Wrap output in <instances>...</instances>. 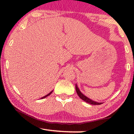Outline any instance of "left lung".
<instances>
[{"label":"left lung","instance_id":"left-lung-1","mask_svg":"<svg viewBox=\"0 0 134 134\" xmlns=\"http://www.w3.org/2000/svg\"><path fill=\"white\" fill-rule=\"evenodd\" d=\"M76 90L77 94V95L79 96V98H81V99H82L83 101H85V102L87 103L91 104H93V105H99V104H102V103H98V102H96V101H95L92 100V99H91L90 98H87V97L85 95L83 94L81 92V91L79 90V87H78L77 85L76 84Z\"/></svg>","mask_w":134,"mask_h":134}]
</instances>
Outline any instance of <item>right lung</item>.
<instances>
[{
  "instance_id": "add662e5",
  "label": "right lung",
  "mask_w": 134,
  "mask_h": 134,
  "mask_svg": "<svg viewBox=\"0 0 134 134\" xmlns=\"http://www.w3.org/2000/svg\"><path fill=\"white\" fill-rule=\"evenodd\" d=\"M52 92H53V91H51V92H50V93H49L48 94H47V95H46V96H43V97H42V98H41V99H43V98H46V97L48 96H49V95H50V94H52Z\"/></svg>"
}]
</instances>
